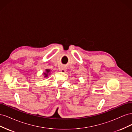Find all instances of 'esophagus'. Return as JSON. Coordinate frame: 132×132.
Wrapping results in <instances>:
<instances>
[{"instance_id": "esophagus-1", "label": "esophagus", "mask_w": 132, "mask_h": 132, "mask_svg": "<svg viewBox=\"0 0 132 132\" xmlns=\"http://www.w3.org/2000/svg\"><path fill=\"white\" fill-rule=\"evenodd\" d=\"M61 71H62V72H63V73H65V71H66V69L64 67H62V68H61Z\"/></svg>"}]
</instances>
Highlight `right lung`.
<instances>
[{
	"label": "right lung",
	"mask_w": 132,
	"mask_h": 132,
	"mask_svg": "<svg viewBox=\"0 0 132 132\" xmlns=\"http://www.w3.org/2000/svg\"><path fill=\"white\" fill-rule=\"evenodd\" d=\"M50 71H51L50 69H46V72L45 73H43V75H45V76H44V77H45V78L47 77L48 76V74H50Z\"/></svg>",
	"instance_id": "right-lung-1"
}]
</instances>
